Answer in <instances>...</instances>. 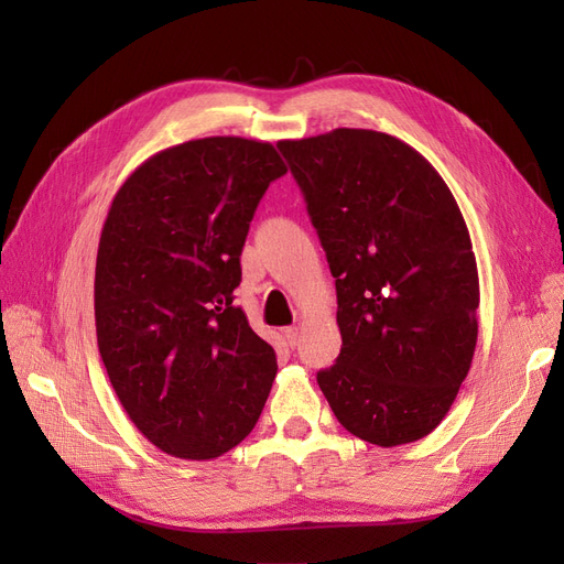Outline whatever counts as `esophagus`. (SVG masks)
<instances>
[{"instance_id":"obj_1","label":"esophagus","mask_w":564,"mask_h":564,"mask_svg":"<svg viewBox=\"0 0 564 564\" xmlns=\"http://www.w3.org/2000/svg\"><path fill=\"white\" fill-rule=\"evenodd\" d=\"M282 336H284V340H286V344L294 348V346L299 344V336H301V327H296V324H294V327H284V329H282Z\"/></svg>"}]
</instances>
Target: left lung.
Here are the masks:
<instances>
[{
  "label": "left lung",
  "instance_id": "left-lung-1",
  "mask_svg": "<svg viewBox=\"0 0 564 564\" xmlns=\"http://www.w3.org/2000/svg\"><path fill=\"white\" fill-rule=\"evenodd\" d=\"M278 148L308 204L344 346L317 383L348 433L398 447L433 433L468 377L480 280L458 204L412 145L334 129Z\"/></svg>",
  "mask_w": 564,
  "mask_h": 564
}]
</instances>
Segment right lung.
Instances as JSON below:
<instances>
[{
	"instance_id": "obj_1",
	"label": "right lung",
	"mask_w": 564,
	"mask_h": 564,
	"mask_svg": "<svg viewBox=\"0 0 564 564\" xmlns=\"http://www.w3.org/2000/svg\"><path fill=\"white\" fill-rule=\"evenodd\" d=\"M278 150L209 135L160 150L112 197L96 256V338L124 412L164 454L209 460L253 431L275 350L232 303Z\"/></svg>"
}]
</instances>
